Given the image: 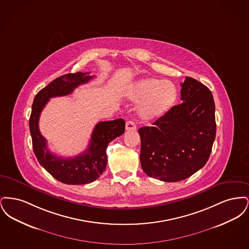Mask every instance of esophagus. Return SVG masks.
I'll list each match as a JSON object with an SVG mask.
<instances>
[{"label": "esophagus", "instance_id": "obj_1", "mask_svg": "<svg viewBox=\"0 0 249 249\" xmlns=\"http://www.w3.org/2000/svg\"><path fill=\"white\" fill-rule=\"evenodd\" d=\"M136 130V125L132 120H129L126 122V130Z\"/></svg>", "mask_w": 249, "mask_h": 249}]
</instances>
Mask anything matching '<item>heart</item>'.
<instances>
[{"label": "heart", "instance_id": "heart-1", "mask_svg": "<svg viewBox=\"0 0 249 249\" xmlns=\"http://www.w3.org/2000/svg\"><path fill=\"white\" fill-rule=\"evenodd\" d=\"M178 94V89L175 84L156 77L141 79L133 84L128 90L130 101H142L138 114L144 121L160 119L164 116L174 107Z\"/></svg>", "mask_w": 249, "mask_h": 249}]
</instances>
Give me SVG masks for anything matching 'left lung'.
Returning a JSON list of instances; mask_svg holds the SVG:
<instances>
[{
	"mask_svg": "<svg viewBox=\"0 0 249 249\" xmlns=\"http://www.w3.org/2000/svg\"><path fill=\"white\" fill-rule=\"evenodd\" d=\"M181 87L183 103L172 107L152 127L138 130L142 171L164 182L184 180L205 165L215 138L210 89L189 76Z\"/></svg>",
	"mask_w": 249,
	"mask_h": 249,
	"instance_id": "1",
	"label": "left lung"
}]
</instances>
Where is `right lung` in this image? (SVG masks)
<instances>
[{
	"instance_id": "add662e5",
	"label": "right lung",
	"mask_w": 249,
	"mask_h": 249,
	"mask_svg": "<svg viewBox=\"0 0 249 249\" xmlns=\"http://www.w3.org/2000/svg\"><path fill=\"white\" fill-rule=\"evenodd\" d=\"M89 73L77 71L56 78L36 95L32 107L29 124L34 152L39 163L53 178L67 185L89 184L99 178L107 168L108 143L125 131L124 119L102 121L95 126L89 146L83 153L73 158H62L48 150L47 140L38 126L42 110L50 98L70 94L79 85L91 80L94 76Z\"/></svg>"
}]
</instances>
